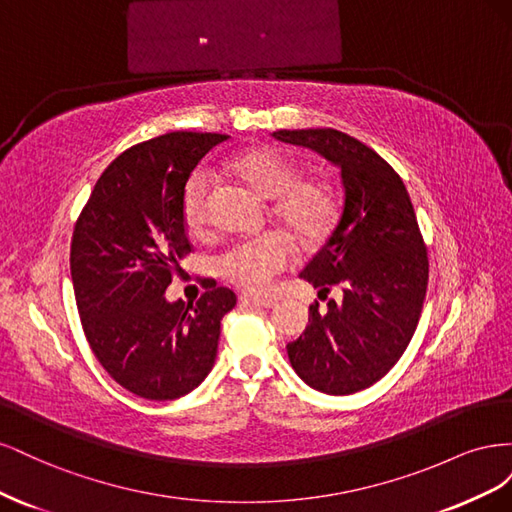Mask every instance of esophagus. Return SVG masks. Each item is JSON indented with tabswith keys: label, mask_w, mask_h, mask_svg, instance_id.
I'll list each match as a JSON object with an SVG mask.
<instances>
[{
	"label": "esophagus",
	"mask_w": 512,
	"mask_h": 512,
	"mask_svg": "<svg viewBox=\"0 0 512 512\" xmlns=\"http://www.w3.org/2000/svg\"><path fill=\"white\" fill-rule=\"evenodd\" d=\"M241 303L245 305H254V307H265V309H271L277 305L275 299H262V297H252V294H241L239 297Z\"/></svg>",
	"instance_id": "esophagus-1"
}]
</instances>
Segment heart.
Listing matches in <instances>:
<instances>
[{"instance_id":"1","label":"heart","mask_w":512,"mask_h":512,"mask_svg":"<svg viewBox=\"0 0 512 512\" xmlns=\"http://www.w3.org/2000/svg\"><path fill=\"white\" fill-rule=\"evenodd\" d=\"M226 173L237 177L262 196L273 200L271 213L305 243H314L327 235L337 215L333 185L318 175L299 177V166L282 151L271 147L245 149L232 156ZM211 179L203 170L192 175L183 192V222L192 232L207 226V207ZM294 250L280 232L241 239L228 245L215 258V269L235 286L247 292H267L275 277L290 267Z\"/></svg>"}]
</instances>
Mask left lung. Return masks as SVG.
Wrapping results in <instances>:
<instances>
[{
    "label": "left lung",
    "mask_w": 512,
    "mask_h": 512,
    "mask_svg": "<svg viewBox=\"0 0 512 512\" xmlns=\"http://www.w3.org/2000/svg\"><path fill=\"white\" fill-rule=\"evenodd\" d=\"M277 141L318 151L342 173L344 203L327 243L301 271L327 299L286 346L292 369L316 391L352 395L378 382L406 352L423 312L427 247L401 177L356 138L333 130H277Z\"/></svg>",
    "instance_id": "left-lung-1"
}]
</instances>
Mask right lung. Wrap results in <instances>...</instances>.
<instances>
[{"label": "right lung", "mask_w": 512, "mask_h": 512, "mask_svg": "<svg viewBox=\"0 0 512 512\" xmlns=\"http://www.w3.org/2000/svg\"><path fill=\"white\" fill-rule=\"evenodd\" d=\"M226 134L170 132L106 166L74 226L70 273L87 342L123 389L177 399L203 382L218 356L220 322L235 292L209 284L196 305L164 292L192 252L183 192L192 170Z\"/></svg>", "instance_id": "1"}]
</instances>
